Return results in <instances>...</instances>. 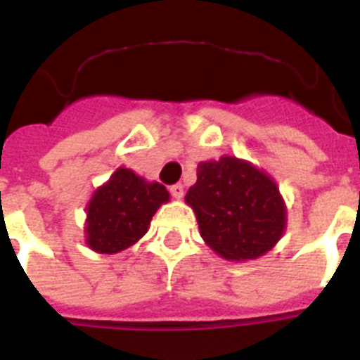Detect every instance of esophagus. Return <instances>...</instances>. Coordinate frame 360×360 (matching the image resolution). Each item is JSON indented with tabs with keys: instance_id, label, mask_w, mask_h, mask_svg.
<instances>
[{
	"instance_id": "34e87169",
	"label": "esophagus",
	"mask_w": 360,
	"mask_h": 360,
	"mask_svg": "<svg viewBox=\"0 0 360 360\" xmlns=\"http://www.w3.org/2000/svg\"><path fill=\"white\" fill-rule=\"evenodd\" d=\"M171 195H173V198L180 200L184 196V186L182 184H174V186H171Z\"/></svg>"
}]
</instances>
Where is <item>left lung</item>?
Wrapping results in <instances>:
<instances>
[{
    "instance_id": "left-lung-1",
    "label": "left lung",
    "mask_w": 360,
    "mask_h": 360,
    "mask_svg": "<svg viewBox=\"0 0 360 360\" xmlns=\"http://www.w3.org/2000/svg\"><path fill=\"white\" fill-rule=\"evenodd\" d=\"M186 202L203 241L231 262L266 254L287 227V205L274 180L236 157L200 162Z\"/></svg>"
}]
</instances>
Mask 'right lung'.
Listing matches in <instances>:
<instances>
[{
  "label": "right lung",
  "mask_w": 360,
  "mask_h": 360,
  "mask_svg": "<svg viewBox=\"0 0 360 360\" xmlns=\"http://www.w3.org/2000/svg\"><path fill=\"white\" fill-rule=\"evenodd\" d=\"M165 202L169 193L162 184L119 167L86 207V245L98 254L128 249L148 232L153 214Z\"/></svg>",
  "instance_id": "right-lung-1"
}]
</instances>
